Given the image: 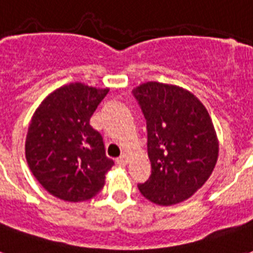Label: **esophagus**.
Returning a JSON list of instances; mask_svg holds the SVG:
<instances>
[{
    "label": "esophagus",
    "mask_w": 253,
    "mask_h": 253,
    "mask_svg": "<svg viewBox=\"0 0 253 253\" xmlns=\"http://www.w3.org/2000/svg\"><path fill=\"white\" fill-rule=\"evenodd\" d=\"M127 163H128V158H127V155H121V156H119L118 159H117V164H118V166H126Z\"/></svg>",
    "instance_id": "1"
}]
</instances>
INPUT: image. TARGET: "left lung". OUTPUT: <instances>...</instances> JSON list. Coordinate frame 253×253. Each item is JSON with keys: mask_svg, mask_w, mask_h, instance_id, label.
<instances>
[{"mask_svg": "<svg viewBox=\"0 0 253 253\" xmlns=\"http://www.w3.org/2000/svg\"><path fill=\"white\" fill-rule=\"evenodd\" d=\"M146 119L151 176L138 188L147 200L169 206L192 197L218 159V140L208 110L182 87L146 83L132 90Z\"/></svg>", "mask_w": 253, "mask_h": 253, "instance_id": "obj_1", "label": "left lung"}]
</instances>
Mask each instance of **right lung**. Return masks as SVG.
Segmentation results:
<instances>
[{
    "label": "right lung",
    "mask_w": 253,
    "mask_h": 253,
    "mask_svg": "<svg viewBox=\"0 0 253 253\" xmlns=\"http://www.w3.org/2000/svg\"><path fill=\"white\" fill-rule=\"evenodd\" d=\"M109 89L76 83L61 86L42 102L26 138L31 172L52 196L68 202L93 198L105 185L114 160L90 118Z\"/></svg>",
    "instance_id": "obj_1"
}]
</instances>
